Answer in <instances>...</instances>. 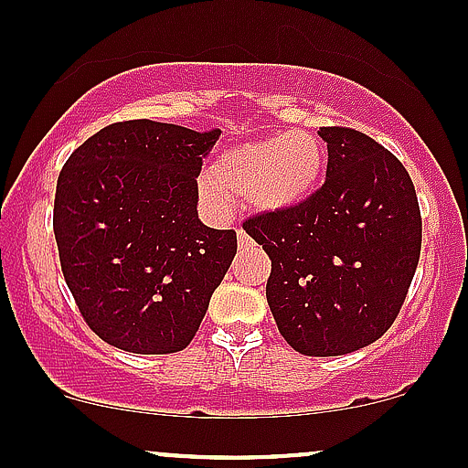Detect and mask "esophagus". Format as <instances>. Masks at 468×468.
Returning a JSON list of instances; mask_svg holds the SVG:
<instances>
[{"instance_id":"esophagus-1","label":"esophagus","mask_w":468,"mask_h":468,"mask_svg":"<svg viewBox=\"0 0 468 468\" xmlns=\"http://www.w3.org/2000/svg\"><path fill=\"white\" fill-rule=\"evenodd\" d=\"M236 239H239V248H248V245L252 243V239H250L248 232H245L243 228L236 229Z\"/></svg>"}]
</instances>
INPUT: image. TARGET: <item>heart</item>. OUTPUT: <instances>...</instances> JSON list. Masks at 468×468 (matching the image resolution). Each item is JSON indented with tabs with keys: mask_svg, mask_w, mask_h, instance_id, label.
Masks as SVG:
<instances>
[{
	"mask_svg": "<svg viewBox=\"0 0 468 468\" xmlns=\"http://www.w3.org/2000/svg\"><path fill=\"white\" fill-rule=\"evenodd\" d=\"M324 172L321 140L292 129L220 152L200 180V196L216 212H228L232 198H248L256 212H290L319 189Z\"/></svg>",
	"mask_w": 468,
	"mask_h": 468,
	"instance_id": "obj_1",
	"label": "heart"
}]
</instances>
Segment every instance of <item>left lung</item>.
I'll use <instances>...</instances> for the list:
<instances>
[{"label":"left lung","instance_id":"left-lung-1","mask_svg":"<svg viewBox=\"0 0 468 468\" xmlns=\"http://www.w3.org/2000/svg\"><path fill=\"white\" fill-rule=\"evenodd\" d=\"M325 183L290 212L243 229L272 261L265 296L301 355H348L393 325L421 250V214L404 165L350 127H321Z\"/></svg>","mask_w":468,"mask_h":468}]
</instances>
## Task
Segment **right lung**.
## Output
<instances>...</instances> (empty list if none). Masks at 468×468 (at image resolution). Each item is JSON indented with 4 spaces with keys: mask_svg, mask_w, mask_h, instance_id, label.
Segmentation results:
<instances>
[{
    "mask_svg": "<svg viewBox=\"0 0 468 468\" xmlns=\"http://www.w3.org/2000/svg\"><path fill=\"white\" fill-rule=\"evenodd\" d=\"M218 135L113 122L59 172L53 232L64 281L89 328L115 348H187L232 265L234 229L207 228L196 212V176Z\"/></svg>",
    "mask_w": 468,
    "mask_h": 468,
    "instance_id": "add662e5",
    "label": "right lung"
}]
</instances>
